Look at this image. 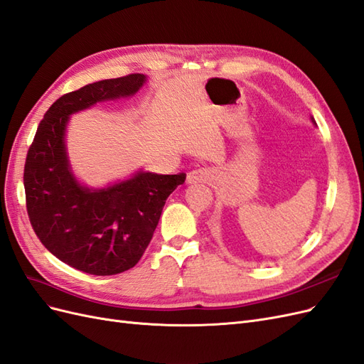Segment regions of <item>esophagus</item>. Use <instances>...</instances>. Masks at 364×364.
<instances>
[{"label":"esophagus","mask_w":364,"mask_h":364,"mask_svg":"<svg viewBox=\"0 0 364 364\" xmlns=\"http://www.w3.org/2000/svg\"><path fill=\"white\" fill-rule=\"evenodd\" d=\"M214 178V170L209 168V167H203V168H196L191 170L186 176V181L188 183H194V182H206V181H211Z\"/></svg>","instance_id":"34e87169"}]
</instances>
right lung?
<instances>
[{
    "label": "right lung",
    "mask_w": 364,
    "mask_h": 364,
    "mask_svg": "<svg viewBox=\"0 0 364 364\" xmlns=\"http://www.w3.org/2000/svg\"><path fill=\"white\" fill-rule=\"evenodd\" d=\"M146 75L90 83L54 102L38 126L24 165L26 206L35 234L54 257L97 277L136 266L150 245L162 208L186 174L138 173L91 191L73 178L63 135L68 117L97 102L135 94Z\"/></svg>",
    "instance_id": "1"
}]
</instances>
